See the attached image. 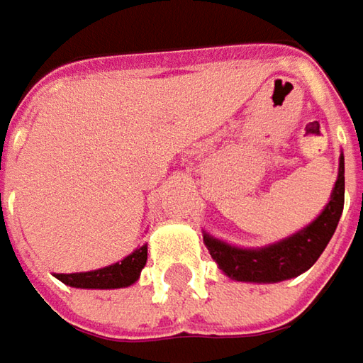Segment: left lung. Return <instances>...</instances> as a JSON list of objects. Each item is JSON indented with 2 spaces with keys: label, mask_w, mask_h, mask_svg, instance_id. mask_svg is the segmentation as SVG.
<instances>
[{
  "label": "left lung",
  "mask_w": 363,
  "mask_h": 363,
  "mask_svg": "<svg viewBox=\"0 0 363 363\" xmlns=\"http://www.w3.org/2000/svg\"><path fill=\"white\" fill-rule=\"evenodd\" d=\"M345 201V164L339 158V174L330 193V201L323 213L304 230L291 234L288 238L263 246V248H238L222 242L209 234H203L211 259L220 265L228 277L236 281L252 284H275L298 277L316 263L323 250L329 245L330 236L339 224Z\"/></svg>",
  "instance_id": "1"
}]
</instances>
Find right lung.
<instances>
[{"label": "right lung", "instance_id": "1", "mask_svg": "<svg viewBox=\"0 0 363 363\" xmlns=\"http://www.w3.org/2000/svg\"><path fill=\"white\" fill-rule=\"evenodd\" d=\"M147 261V246H139L129 257H125L121 263L102 267L96 271L86 273H57L55 277L63 281L65 286L82 289H115L127 288L139 279L141 269Z\"/></svg>", "mask_w": 363, "mask_h": 363}]
</instances>
